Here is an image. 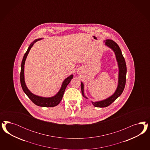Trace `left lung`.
Here are the masks:
<instances>
[{
	"label": "left lung",
	"instance_id": "left-lung-1",
	"mask_svg": "<svg viewBox=\"0 0 150 150\" xmlns=\"http://www.w3.org/2000/svg\"><path fill=\"white\" fill-rule=\"evenodd\" d=\"M105 44L107 47L113 50L114 54L115 55L116 59L118 63L119 74H118V86L115 91V92L108 98L104 100L97 102H92V105L96 107H106L112 104L115 100L118 98L122 93L126 82V76H127V65L125 60L123 57L121 50L120 49L119 45L113 40H106L105 41ZM81 89L82 96L88 99L84 94V85L83 82H81Z\"/></svg>",
	"mask_w": 150,
	"mask_h": 150
}]
</instances>
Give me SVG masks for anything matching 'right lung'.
<instances>
[{"label":"right lung","mask_w":150,"mask_h":150,"mask_svg":"<svg viewBox=\"0 0 150 150\" xmlns=\"http://www.w3.org/2000/svg\"><path fill=\"white\" fill-rule=\"evenodd\" d=\"M42 38H38L36 39L31 43V45L28 47L26 52L24 54L23 57V60L21 62V72H20V82L21 85L22 87L23 91L25 93V94L28 96V97L32 100V102L35 105L40 106V107H53L59 104L60 102L62 100L64 93L65 90V88L68 86L69 82L73 78V75H71L69 76L66 78L64 80L60 89L59 90L58 92L55 95L50 97H43L41 96L34 95L32 93L31 91L28 90V88L26 86V85L25 81V77H24V65L25 63V60L27 58V55L28 54L31 48L37 41H40Z\"/></svg>","instance_id":"add662e5"}]
</instances>
